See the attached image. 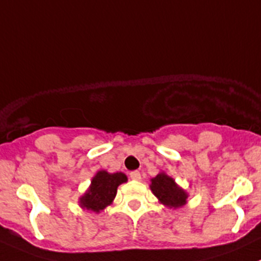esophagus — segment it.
I'll return each mask as SVG.
<instances>
[{"mask_svg": "<svg viewBox=\"0 0 261 261\" xmlns=\"http://www.w3.org/2000/svg\"><path fill=\"white\" fill-rule=\"evenodd\" d=\"M130 178L133 180H140L141 179L140 172H138V170H135V172H131L130 173Z\"/></svg>", "mask_w": 261, "mask_h": 261, "instance_id": "esophagus-1", "label": "esophagus"}]
</instances>
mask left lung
<instances>
[{
	"mask_svg": "<svg viewBox=\"0 0 261 261\" xmlns=\"http://www.w3.org/2000/svg\"><path fill=\"white\" fill-rule=\"evenodd\" d=\"M150 189L160 203L168 208L177 210L187 204L188 193L165 172H160L150 179Z\"/></svg>",
	"mask_w": 261,
	"mask_h": 261,
	"instance_id": "8db88e82",
	"label": "left lung"
}]
</instances>
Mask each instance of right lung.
<instances>
[{"instance_id":"right-lung-1","label":"right lung","mask_w":261,"mask_h":261,"mask_svg":"<svg viewBox=\"0 0 261 261\" xmlns=\"http://www.w3.org/2000/svg\"><path fill=\"white\" fill-rule=\"evenodd\" d=\"M127 181V175L122 172L110 173L98 170L92 178L88 189L80 197V207L87 211L99 213L114 202L118 186Z\"/></svg>"}]
</instances>
